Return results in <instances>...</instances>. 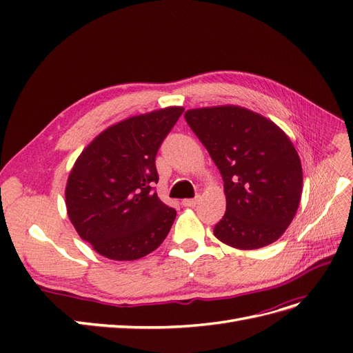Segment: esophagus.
Masks as SVG:
<instances>
[{"instance_id": "34e87169", "label": "esophagus", "mask_w": 353, "mask_h": 353, "mask_svg": "<svg viewBox=\"0 0 353 353\" xmlns=\"http://www.w3.org/2000/svg\"><path fill=\"white\" fill-rule=\"evenodd\" d=\"M197 201H199V197H196V199H185V200H183V205L185 208H194L197 205Z\"/></svg>"}]
</instances>
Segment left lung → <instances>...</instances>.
I'll return each mask as SVG.
<instances>
[{
  "label": "left lung",
  "instance_id": "8db88e82",
  "mask_svg": "<svg viewBox=\"0 0 353 353\" xmlns=\"http://www.w3.org/2000/svg\"><path fill=\"white\" fill-rule=\"evenodd\" d=\"M185 121L223 179L225 215L213 228L231 248L253 250L279 240L302 196V165L288 137L239 105L193 109Z\"/></svg>",
  "mask_w": 353,
  "mask_h": 353
}]
</instances>
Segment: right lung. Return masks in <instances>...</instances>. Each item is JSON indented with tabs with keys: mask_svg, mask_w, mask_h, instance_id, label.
I'll list each match as a JSON object with an SVG mask.
<instances>
[{
	"mask_svg": "<svg viewBox=\"0 0 353 353\" xmlns=\"http://www.w3.org/2000/svg\"><path fill=\"white\" fill-rule=\"evenodd\" d=\"M183 108L132 116L103 131L81 153L66 185V208L81 239L104 258L135 261L166 239L176 210L157 197L156 154Z\"/></svg>",
	"mask_w": 353,
	"mask_h": 353,
	"instance_id": "obj_1",
	"label": "right lung"
}]
</instances>
